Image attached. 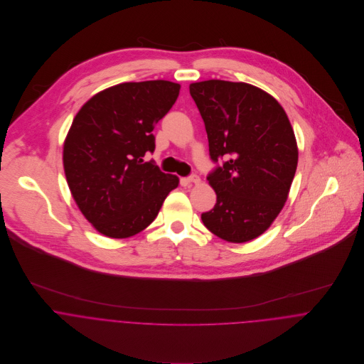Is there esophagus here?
<instances>
[{"label": "esophagus", "instance_id": "obj_1", "mask_svg": "<svg viewBox=\"0 0 364 364\" xmlns=\"http://www.w3.org/2000/svg\"><path fill=\"white\" fill-rule=\"evenodd\" d=\"M186 182H188V183H199V182H200V178H199L198 175H189V176L186 178Z\"/></svg>", "mask_w": 364, "mask_h": 364}]
</instances>
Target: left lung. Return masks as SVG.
<instances>
[{
	"mask_svg": "<svg viewBox=\"0 0 364 364\" xmlns=\"http://www.w3.org/2000/svg\"><path fill=\"white\" fill-rule=\"evenodd\" d=\"M189 91L215 164L208 181L217 203L202 221L221 240L251 241L284 206L296 173L299 151L289 117L273 97L245 82L208 80Z\"/></svg>",
	"mask_w": 364,
	"mask_h": 364,
	"instance_id": "8db88e82",
	"label": "left lung"
}]
</instances>
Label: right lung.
<instances>
[{"label": "right lung", "instance_id": "right-lung-1", "mask_svg": "<svg viewBox=\"0 0 364 364\" xmlns=\"http://www.w3.org/2000/svg\"><path fill=\"white\" fill-rule=\"evenodd\" d=\"M181 85L156 80L124 82L92 97L73 120L63 164L71 195L106 237L127 238L147 228L178 176L154 161V126L169 112Z\"/></svg>", "mask_w": 364, "mask_h": 364}]
</instances>
